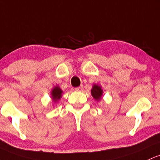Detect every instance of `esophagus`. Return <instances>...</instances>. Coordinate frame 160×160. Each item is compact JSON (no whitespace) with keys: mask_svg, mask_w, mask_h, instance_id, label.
<instances>
[{"mask_svg":"<svg viewBox=\"0 0 160 160\" xmlns=\"http://www.w3.org/2000/svg\"><path fill=\"white\" fill-rule=\"evenodd\" d=\"M75 90L78 91V92H81V91L83 90V86H80V87H76V88H75Z\"/></svg>","mask_w":160,"mask_h":160,"instance_id":"1","label":"esophagus"}]
</instances>
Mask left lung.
<instances>
[{
    "label": "left lung",
    "instance_id": "1",
    "mask_svg": "<svg viewBox=\"0 0 160 160\" xmlns=\"http://www.w3.org/2000/svg\"><path fill=\"white\" fill-rule=\"evenodd\" d=\"M91 94L93 96V98L96 100H99L101 99L102 94V90L101 87L98 85H94L92 87V90H91Z\"/></svg>",
    "mask_w": 160,
    "mask_h": 160
}]
</instances>
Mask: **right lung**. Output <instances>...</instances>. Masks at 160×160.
Wrapping results in <instances>:
<instances>
[{"mask_svg": "<svg viewBox=\"0 0 160 160\" xmlns=\"http://www.w3.org/2000/svg\"><path fill=\"white\" fill-rule=\"evenodd\" d=\"M61 93H62V90L60 89L59 87H55L52 89V99H53L54 102H56L58 99H59L61 97Z\"/></svg>", "mask_w": 160, "mask_h": 160, "instance_id": "add662e5", "label": "right lung"}]
</instances>
